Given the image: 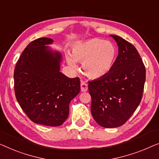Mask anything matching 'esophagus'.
<instances>
[{
  "label": "esophagus",
  "mask_w": 159,
  "mask_h": 159,
  "mask_svg": "<svg viewBox=\"0 0 159 159\" xmlns=\"http://www.w3.org/2000/svg\"><path fill=\"white\" fill-rule=\"evenodd\" d=\"M80 90H81L82 92H85L88 90V85L86 82L83 81L81 80V83H80Z\"/></svg>",
  "instance_id": "esophagus-1"
}]
</instances>
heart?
Masks as SVG:
<instances>
[{
  "mask_svg": "<svg viewBox=\"0 0 159 159\" xmlns=\"http://www.w3.org/2000/svg\"><path fill=\"white\" fill-rule=\"evenodd\" d=\"M117 50L112 42L91 38L75 44L72 56L67 54L66 60L72 68H76V62H82V68L87 77L99 79L105 76L112 68Z\"/></svg>",
  "mask_w": 159,
  "mask_h": 159,
  "instance_id": "b5f03b06",
  "label": "heart"
}]
</instances>
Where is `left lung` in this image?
I'll use <instances>...</instances> for the list:
<instances>
[{"instance_id": "1", "label": "left lung", "mask_w": 159, "mask_h": 159, "mask_svg": "<svg viewBox=\"0 0 159 159\" xmlns=\"http://www.w3.org/2000/svg\"><path fill=\"white\" fill-rule=\"evenodd\" d=\"M119 54L108 74L89 82L91 111L98 124L107 128L124 125L143 97L146 68L136 48L117 35H111Z\"/></svg>"}]
</instances>
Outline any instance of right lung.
<instances>
[{
	"label": "right lung",
	"mask_w": 159,
	"mask_h": 159,
	"mask_svg": "<svg viewBox=\"0 0 159 159\" xmlns=\"http://www.w3.org/2000/svg\"><path fill=\"white\" fill-rule=\"evenodd\" d=\"M50 38H39L24 49L16 65L14 91L18 102L34 123L60 126L69 115V104L80 90L79 78L60 72L61 55L46 44Z\"/></svg>",
	"instance_id": "1"
}]
</instances>
